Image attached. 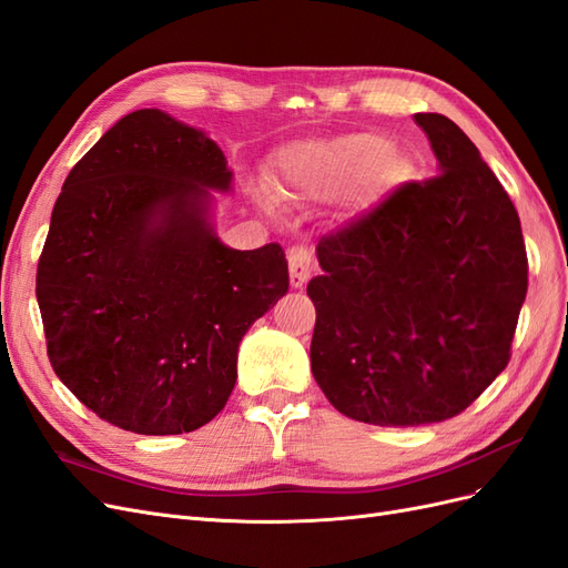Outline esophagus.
<instances>
[{"mask_svg": "<svg viewBox=\"0 0 568 568\" xmlns=\"http://www.w3.org/2000/svg\"><path fill=\"white\" fill-rule=\"evenodd\" d=\"M288 277L291 286H303L311 277V251L305 246H294L288 251Z\"/></svg>", "mask_w": 568, "mask_h": 568, "instance_id": "34e87169", "label": "esophagus"}]
</instances>
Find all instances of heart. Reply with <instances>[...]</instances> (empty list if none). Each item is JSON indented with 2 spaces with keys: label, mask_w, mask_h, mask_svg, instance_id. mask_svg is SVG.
Wrapping results in <instances>:
<instances>
[{
  "label": "heart",
  "mask_w": 568,
  "mask_h": 568,
  "mask_svg": "<svg viewBox=\"0 0 568 568\" xmlns=\"http://www.w3.org/2000/svg\"><path fill=\"white\" fill-rule=\"evenodd\" d=\"M393 142L382 134L357 132L332 142L298 144L282 159L284 186L303 194L326 182L367 178L382 170L393 156Z\"/></svg>",
  "instance_id": "obj_1"
}]
</instances>
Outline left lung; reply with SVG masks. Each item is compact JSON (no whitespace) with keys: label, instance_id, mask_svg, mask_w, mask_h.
<instances>
[{"label":"left lung","instance_id":"1","mask_svg":"<svg viewBox=\"0 0 568 568\" xmlns=\"http://www.w3.org/2000/svg\"><path fill=\"white\" fill-rule=\"evenodd\" d=\"M438 175L405 182L317 244L315 382L376 426L457 417L511 357L528 288L519 213L450 118L417 113Z\"/></svg>","mask_w":568,"mask_h":568}]
</instances>
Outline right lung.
<instances>
[{
    "label": "right lung",
    "instance_id": "add662e5",
    "mask_svg": "<svg viewBox=\"0 0 568 568\" xmlns=\"http://www.w3.org/2000/svg\"><path fill=\"white\" fill-rule=\"evenodd\" d=\"M225 153L159 109L134 111L68 173L38 263L47 355L104 422L186 434L225 407L248 326L288 291L280 244L227 248L209 225Z\"/></svg>",
    "mask_w": 568,
    "mask_h": 568
}]
</instances>
